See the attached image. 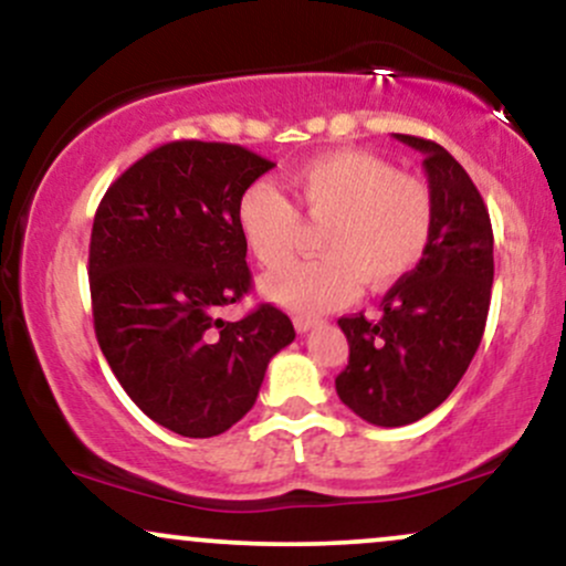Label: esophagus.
Wrapping results in <instances>:
<instances>
[{
	"mask_svg": "<svg viewBox=\"0 0 566 566\" xmlns=\"http://www.w3.org/2000/svg\"><path fill=\"white\" fill-rule=\"evenodd\" d=\"M316 327L314 316H295V329L297 333H308V329Z\"/></svg>",
	"mask_w": 566,
	"mask_h": 566,
	"instance_id": "esophagus-1",
	"label": "esophagus"
}]
</instances>
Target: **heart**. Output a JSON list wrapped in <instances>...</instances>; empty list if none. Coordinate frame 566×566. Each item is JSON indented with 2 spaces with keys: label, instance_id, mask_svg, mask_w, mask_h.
Returning a JSON list of instances; mask_svg holds the SVG:
<instances>
[{
  "label": "heart",
  "instance_id": "b5f03b06",
  "mask_svg": "<svg viewBox=\"0 0 566 566\" xmlns=\"http://www.w3.org/2000/svg\"><path fill=\"white\" fill-rule=\"evenodd\" d=\"M295 197L305 218L327 223L324 258L290 263L263 279L265 297L295 311L322 314L369 290H386L412 274L433 233L431 188L396 172L388 159L356 148L308 159L295 172ZM237 223L255 261L265 269L287 263L301 237V212L269 180L239 197Z\"/></svg>",
  "mask_w": 566,
  "mask_h": 566
}]
</instances>
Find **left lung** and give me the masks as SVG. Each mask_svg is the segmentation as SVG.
I'll use <instances>...</instances> for the list:
<instances>
[{
	"mask_svg": "<svg viewBox=\"0 0 566 566\" xmlns=\"http://www.w3.org/2000/svg\"><path fill=\"white\" fill-rule=\"evenodd\" d=\"M423 154L433 197L426 258L382 297V316L337 319L348 365L340 401L373 426L396 428L433 412L454 391L482 343L492 297V223L469 172L439 143L396 135Z\"/></svg>",
	"mask_w": 566,
	"mask_h": 566,
	"instance_id": "1",
	"label": "left lung"
}]
</instances>
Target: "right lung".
I'll return each instance as SVG.
<instances>
[{
  "mask_svg": "<svg viewBox=\"0 0 566 566\" xmlns=\"http://www.w3.org/2000/svg\"><path fill=\"white\" fill-rule=\"evenodd\" d=\"M271 167L233 143L172 140L97 205L87 265L97 346L129 399L180 437L239 423L271 356L295 340L271 303L218 319L252 290L237 205Z\"/></svg>",
  "mask_w": 566,
  "mask_h": 566,
  "instance_id": "1",
  "label": "right lung"
}]
</instances>
